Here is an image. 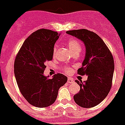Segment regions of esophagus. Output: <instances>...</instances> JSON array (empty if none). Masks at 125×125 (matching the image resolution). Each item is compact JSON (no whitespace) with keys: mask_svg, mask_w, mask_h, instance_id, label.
I'll return each instance as SVG.
<instances>
[{"mask_svg":"<svg viewBox=\"0 0 125 125\" xmlns=\"http://www.w3.org/2000/svg\"><path fill=\"white\" fill-rule=\"evenodd\" d=\"M67 82H68L69 83H74V80L71 78H68Z\"/></svg>","mask_w":125,"mask_h":125,"instance_id":"obj_1","label":"esophagus"}]
</instances>
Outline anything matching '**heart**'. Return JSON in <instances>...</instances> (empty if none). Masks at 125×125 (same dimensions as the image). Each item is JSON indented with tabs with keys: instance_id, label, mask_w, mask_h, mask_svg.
<instances>
[{
	"instance_id": "heart-1",
	"label": "heart",
	"mask_w": 125,
	"mask_h": 125,
	"mask_svg": "<svg viewBox=\"0 0 125 125\" xmlns=\"http://www.w3.org/2000/svg\"><path fill=\"white\" fill-rule=\"evenodd\" d=\"M67 45L69 48V50L72 52L73 53L75 52H79L81 51V44L79 43V42L75 38H71L69 40V41L67 42ZM56 52V46L54 48V53L55 54ZM65 73H71V69L69 67H66L64 69Z\"/></svg>"
}]
</instances>
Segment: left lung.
Returning <instances> with one entry per match:
<instances>
[{
  "instance_id": "8db88e82",
  "label": "left lung",
  "mask_w": 125,
  "mask_h": 125,
  "mask_svg": "<svg viewBox=\"0 0 125 125\" xmlns=\"http://www.w3.org/2000/svg\"><path fill=\"white\" fill-rule=\"evenodd\" d=\"M67 33L80 39L86 48V54L79 69L80 75H88L83 83L76 80L80 91L74 95L75 103L82 108H92L106 97L112 85L115 63L112 53L95 33L85 29L67 31Z\"/></svg>"
}]
</instances>
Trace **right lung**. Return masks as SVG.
Returning <instances> with one entry per match:
<instances>
[{"label":"right lung","mask_w":125,"mask_h":125,"mask_svg":"<svg viewBox=\"0 0 125 125\" xmlns=\"http://www.w3.org/2000/svg\"><path fill=\"white\" fill-rule=\"evenodd\" d=\"M61 33L46 29L34 31L27 38L17 54L14 73L19 91L33 106L52 105L67 77L57 73L52 79L44 76L46 62L52 60L54 46Z\"/></svg>","instance_id":"1"}]
</instances>
